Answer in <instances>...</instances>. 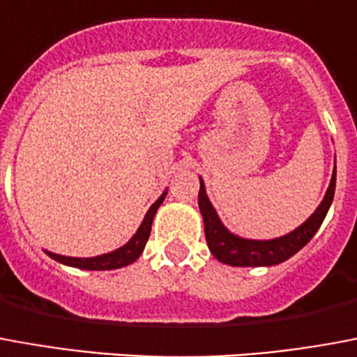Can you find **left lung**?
Here are the masks:
<instances>
[{
	"mask_svg": "<svg viewBox=\"0 0 357 357\" xmlns=\"http://www.w3.org/2000/svg\"><path fill=\"white\" fill-rule=\"evenodd\" d=\"M335 179H337V170H333L331 183L327 187L321 204L316 208V212L306 219L303 225L297 227L295 231H291L286 236L273 240H248L232 234L221 223L218 212L213 210L212 202L206 195L204 183L200 179L199 208L202 219H204V234L210 252L213 253L215 259L231 266H271L284 263L299 252L301 248H305L316 234L319 225L324 223V219L329 212V206L333 202Z\"/></svg>",
	"mask_w": 357,
	"mask_h": 357,
	"instance_id": "left-lung-1",
	"label": "left lung"
}]
</instances>
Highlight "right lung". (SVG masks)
Instances as JSON below:
<instances>
[{"mask_svg":"<svg viewBox=\"0 0 357 357\" xmlns=\"http://www.w3.org/2000/svg\"><path fill=\"white\" fill-rule=\"evenodd\" d=\"M166 197V191L158 197V200L155 204L147 210L145 213L142 225L136 231V234L132 236L128 242H126L123 248H119L115 252L104 253V255H96V257H66V255H58V253L45 252L49 257H52L58 263L68 266H75V268H84V271H113V268H121V266H126L134 263L138 259L142 252H144L145 244L149 240V232H151V223L155 213H157L158 206L162 204V200Z\"/></svg>","mask_w":357,"mask_h":357,"instance_id":"1","label":"right lung"}]
</instances>
